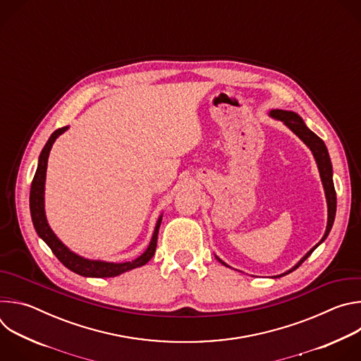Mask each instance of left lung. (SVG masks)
<instances>
[{
  "instance_id": "1",
  "label": "left lung",
  "mask_w": 361,
  "mask_h": 361,
  "mask_svg": "<svg viewBox=\"0 0 361 361\" xmlns=\"http://www.w3.org/2000/svg\"><path fill=\"white\" fill-rule=\"evenodd\" d=\"M271 117L277 118V120H281L295 135H298V138H301L308 147H310V149L313 151V156L317 161V166H319V171H320V177H322V181H323V185H324V191H326V198H327V207H329V221H327V228H326V233L322 238V241L314 245L310 251H308L302 259L287 273L281 274V276H286L291 271H294L295 269H298L305 260L307 257H310L312 252L327 238L331 227H333V223H334V217H336V209H337V197H336V190H334V183H333V167H331V161H330V156H329V151H327V147L324 144V141L317 135L314 134L310 128H308L304 121L301 120L300 116H297L295 113L293 111H284V110H273L270 113ZM220 260V259H219ZM221 262V260H220ZM223 263V262H221ZM224 266H227L226 263H223ZM281 276H277V277H281Z\"/></svg>"
}]
</instances>
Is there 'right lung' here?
Wrapping results in <instances>:
<instances>
[{
    "label": "right lung",
    "instance_id": "1",
    "mask_svg": "<svg viewBox=\"0 0 361 361\" xmlns=\"http://www.w3.org/2000/svg\"><path fill=\"white\" fill-rule=\"evenodd\" d=\"M68 127H63L56 130L51 137L48 138L47 144L44 145L41 154H39V160H38V167L35 171V176L31 183V191H30V210H31V219L32 224L35 227L37 234L47 243V245L51 248L56 254L57 259L71 271L84 276V277H116L118 274H123L128 270L137 269L148 263L154 252H156L157 247V237H159V228L161 224V217L157 221L156 230H154L152 238L149 241L148 248L138 257V259L127 263H106V262H97V260H87L82 259V257L74 254L70 251L53 233V230L49 228L47 219H45V212H44V184H45V171H47V163H48V156H49V149L53 147L56 138L63 134Z\"/></svg>",
    "mask_w": 361,
    "mask_h": 361
}]
</instances>
